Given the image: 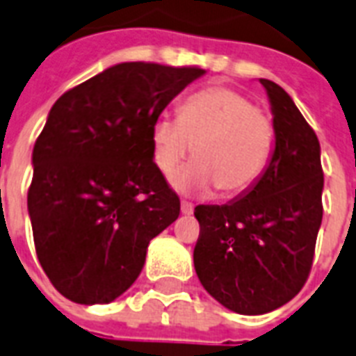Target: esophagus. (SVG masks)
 Returning <instances> with one entry per match:
<instances>
[{
  "mask_svg": "<svg viewBox=\"0 0 356 356\" xmlns=\"http://www.w3.org/2000/svg\"><path fill=\"white\" fill-rule=\"evenodd\" d=\"M181 212H183L184 216H190L194 212V205L188 203V201H181Z\"/></svg>",
  "mask_w": 356,
  "mask_h": 356,
  "instance_id": "obj_1",
  "label": "esophagus"
}]
</instances>
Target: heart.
I'll return each instance as SVG.
<instances>
[{"label": "heart", "mask_w": 356, "mask_h": 356, "mask_svg": "<svg viewBox=\"0 0 356 356\" xmlns=\"http://www.w3.org/2000/svg\"><path fill=\"white\" fill-rule=\"evenodd\" d=\"M151 140L162 173H172L194 151L197 161L172 175L175 188L200 194L220 188L231 197L251 188L266 172L273 153V125L242 92L211 86L181 105L179 120H156Z\"/></svg>", "instance_id": "1"}]
</instances>
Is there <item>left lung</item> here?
<instances>
[{"label": "left lung", "instance_id": "1", "mask_svg": "<svg viewBox=\"0 0 356 356\" xmlns=\"http://www.w3.org/2000/svg\"><path fill=\"white\" fill-rule=\"evenodd\" d=\"M275 145L262 177L225 205H197L194 268L225 309L259 316L296 298L309 277L323 207L320 142L281 86L260 79Z\"/></svg>", "mask_w": 356, "mask_h": 356}]
</instances>
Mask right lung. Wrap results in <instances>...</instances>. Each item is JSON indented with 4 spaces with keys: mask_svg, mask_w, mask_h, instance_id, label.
<instances>
[{
    "mask_svg": "<svg viewBox=\"0 0 356 356\" xmlns=\"http://www.w3.org/2000/svg\"><path fill=\"white\" fill-rule=\"evenodd\" d=\"M201 68L120 63L58 97L27 194L40 266L64 298L107 305L144 268L181 203L153 162V125Z\"/></svg>",
    "mask_w": 356,
    "mask_h": 356,
    "instance_id": "right-lung-1",
    "label": "right lung"
}]
</instances>
